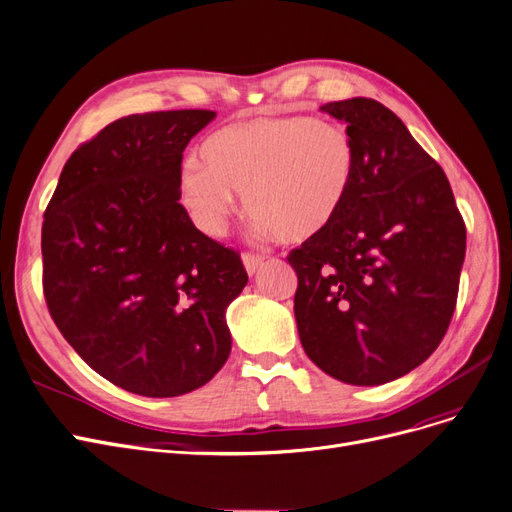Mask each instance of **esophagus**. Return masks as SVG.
<instances>
[{
	"mask_svg": "<svg viewBox=\"0 0 512 512\" xmlns=\"http://www.w3.org/2000/svg\"><path fill=\"white\" fill-rule=\"evenodd\" d=\"M242 263H244V268H247V272L253 276L261 268L263 257L255 255V253H242Z\"/></svg>",
	"mask_w": 512,
	"mask_h": 512,
	"instance_id": "obj_1",
	"label": "esophagus"
}]
</instances>
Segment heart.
I'll list each match as a JSON object with an SVG mask.
<instances>
[{
  "mask_svg": "<svg viewBox=\"0 0 512 512\" xmlns=\"http://www.w3.org/2000/svg\"><path fill=\"white\" fill-rule=\"evenodd\" d=\"M203 159H188L180 171L182 205L198 228L224 234L244 192L253 232L295 244L316 238L337 219L358 150L341 125L261 117L215 131L203 144Z\"/></svg>",
  "mask_w": 512,
  "mask_h": 512,
  "instance_id": "obj_1",
  "label": "heart"
}]
</instances>
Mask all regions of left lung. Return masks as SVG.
<instances>
[{
    "mask_svg": "<svg viewBox=\"0 0 512 512\" xmlns=\"http://www.w3.org/2000/svg\"><path fill=\"white\" fill-rule=\"evenodd\" d=\"M358 150L332 224L288 255L307 358L332 379L374 387L437 349L456 309L466 228L443 169L372 98L320 106Z\"/></svg>",
    "mask_w": 512,
    "mask_h": 512,
    "instance_id": "obj_1",
    "label": "left lung"
}]
</instances>
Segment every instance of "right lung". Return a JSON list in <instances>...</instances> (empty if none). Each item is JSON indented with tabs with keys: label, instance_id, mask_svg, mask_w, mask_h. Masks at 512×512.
I'll return each mask as SVG.
<instances>
[{
	"label": "right lung",
	"instance_id": "add662e5",
	"mask_svg": "<svg viewBox=\"0 0 512 512\" xmlns=\"http://www.w3.org/2000/svg\"><path fill=\"white\" fill-rule=\"evenodd\" d=\"M213 110L106 125L66 161L43 213V295L62 337L113 385L175 397L226 364L240 255L180 205L182 154Z\"/></svg>",
	"mask_w": 512,
	"mask_h": 512
}]
</instances>
